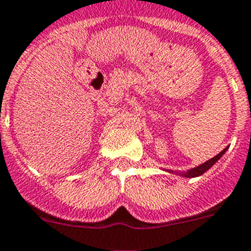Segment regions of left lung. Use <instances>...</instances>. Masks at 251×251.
I'll return each mask as SVG.
<instances>
[{
	"mask_svg": "<svg viewBox=\"0 0 251 251\" xmlns=\"http://www.w3.org/2000/svg\"><path fill=\"white\" fill-rule=\"evenodd\" d=\"M227 151V148L224 150H222L218 155H215L214 158H211V159L206 160L205 163L200 164V166H196L194 168H190V170H186V171H172V170H164V171L170 172V174H176V175H180L182 176V177H197V176H201L203 175L207 170H210V168L214 166V164L218 162V160L220 159V158L223 157L224 153Z\"/></svg>",
	"mask_w": 251,
	"mask_h": 251,
	"instance_id": "8db88e82",
	"label": "left lung"
}]
</instances>
